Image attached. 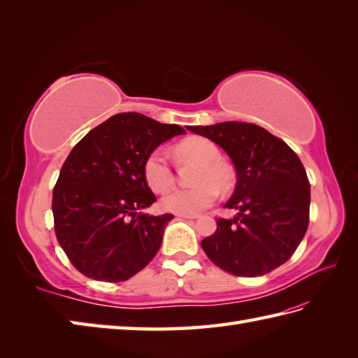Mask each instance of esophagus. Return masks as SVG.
<instances>
[{"label": "esophagus", "mask_w": 358, "mask_h": 358, "mask_svg": "<svg viewBox=\"0 0 358 358\" xmlns=\"http://www.w3.org/2000/svg\"><path fill=\"white\" fill-rule=\"evenodd\" d=\"M177 217H180V218H187V220H194V218H199V214H177Z\"/></svg>", "instance_id": "esophagus-1"}]
</instances>
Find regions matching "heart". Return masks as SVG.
<instances>
[{
  "instance_id": "heart-1",
  "label": "heart",
  "mask_w": 358,
  "mask_h": 358,
  "mask_svg": "<svg viewBox=\"0 0 358 358\" xmlns=\"http://www.w3.org/2000/svg\"><path fill=\"white\" fill-rule=\"evenodd\" d=\"M175 154L183 159L199 163L194 183L189 189H173L162 199V208L173 214H196L217 200L220 191H229L234 185V172L220 159V150L203 136H191L175 146ZM143 178L152 192L163 194L173 185V171L166 152L157 148L143 163Z\"/></svg>"
}]
</instances>
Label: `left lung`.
I'll use <instances>...</instances> for the list:
<instances>
[{"mask_svg":"<svg viewBox=\"0 0 358 358\" xmlns=\"http://www.w3.org/2000/svg\"><path fill=\"white\" fill-rule=\"evenodd\" d=\"M232 159L237 186L217 231L201 241L209 260L237 277H260L292 257L309 224L310 189L300 158L287 144L252 123L191 126Z\"/></svg>","mask_w":358,"mask_h":358,"instance_id":"1","label":"left lung"}]
</instances>
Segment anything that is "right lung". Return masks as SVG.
<instances>
[{"label": "right lung", "instance_id": "right-lung-1", "mask_svg": "<svg viewBox=\"0 0 358 358\" xmlns=\"http://www.w3.org/2000/svg\"><path fill=\"white\" fill-rule=\"evenodd\" d=\"M185 132L124 112L75 144L53 187L52 212L59 246L83 275L118 283L155 257L173 215L138 212L157 201L143 178V163L159 144Z\"/></svg>", "mask_w": 358, "mask_h": 358}]
</instances>
